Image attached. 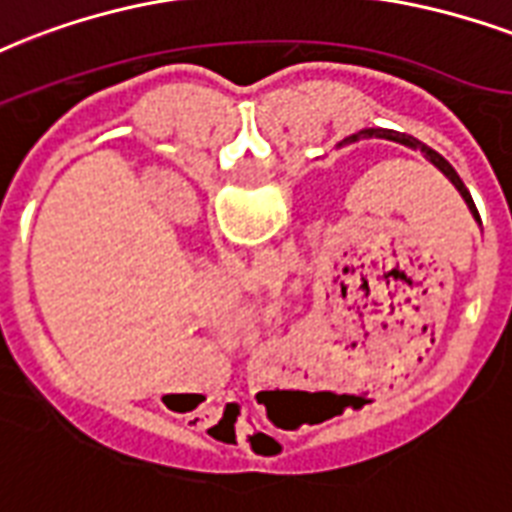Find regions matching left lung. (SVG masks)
Masks as SVG:
<instances>
[{
  "label": "left lung",
  "mask_w": 512,
  "mask_h": 512,
  "mask_svg": "<svg viewBox=\"0 0 512 512\" xmlns=\"http://www.w3.org/2000/svg\"><path fill=\"white\" fill-rule=\"evenodd\" d=\"M360 139H389V142H400V144H405V147H411V150H421V152H424V158H427V161L432 163L435 169H440V171H443V174H446V179H448V182H451V185L456 187V190H459V195H462V198H464V204H467V209L473 212L475 220L481 222V217H478V209H475V204H473V195H470V190L464 187V182H462V179H459V174H456V171H454V166H451V163H448L446 158L440 155V152H435V150H432V147H427V144H421L419 139H413V136L400 134V131H389V128H362V131H357V134L346 136V139H343V142H341V147H343V144L360 142Z\"/></svg>",
  "instance_id": "1"
}]
</instances>
